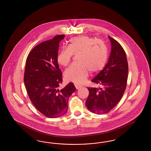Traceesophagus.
<instances>
[{
	"mask_svg": "<svg viewBox=\"0 0 151 151\" xmlns=\"http://www.w3.org/2000/svg\"><path fill=\"white\" fill-rule=\"evenodd\" d=\"M75 86L77 90L79 89L80 87H81V85H78V84H75Z\"/></svg>",
	"mask_w": 151,
	"mask_h": 151,
	"instance_id": "34e87169",
	"label": "esophagus"
}]
</instances>
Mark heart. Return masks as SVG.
Listing matches in <instances>:
<instances>
[{
  "instance_id": "b5f03b06",
  "label": "heart",
  "mask_w": 151,
  "mask_h": 151,
  "mask_svg": "<svg viewBox=\"0 0 151 151\" xmlns=\"http://www.w3.org/2000/svg\"><path fill=\"white\" fill-rule=\"evenodd\" d=\"M73 55H78V65H73L66 70L64 78L69 82L82 83L88 76L90 70L98 73L105 67L108 52L105 43L95 37L83 35L74 37L69 42L68 47L62 49L57 56L58 63L66 66Z\"/></svg>"
}]
</instances>
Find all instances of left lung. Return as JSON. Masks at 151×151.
<instances>
[{"instance_id": "1", "label": "left lung", "mask_w": 151, "mask_h": 151, "mask_svg": "<svg viewBox=\"0 0 151 151\" xmlns=\"http://www.w3.org/2000/svg\"><path fill=\"white\" fill-rule=\"evenodd\" d=\"M111 51L105 67L92 82L103 88L88 87L89 95L86 106L97 114H107L121 100L126 90L128 78V63L126 52L119 42L109 37Z\"/></svg>"}]
</instances>
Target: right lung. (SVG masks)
Here are the masks:
<instances>
[{"instance_id":"right-lung-1","label":"right lung","mask_w":151,"mask_h":151,"mask_svg":"<svg viewBox=\"0 0 151 151\" xmlns=\"http://www.w3.org/2000/svg\"><path fill=\"white\" fill-rule=\"evenodd\" d=\"M65 36L56 35L36 46L26 61L24 81L27 95L37 110L49 118L65 114L69 97L76 91L72 82L59 89L63 78L56 58Z\"/></svg>"}]
</instances>
